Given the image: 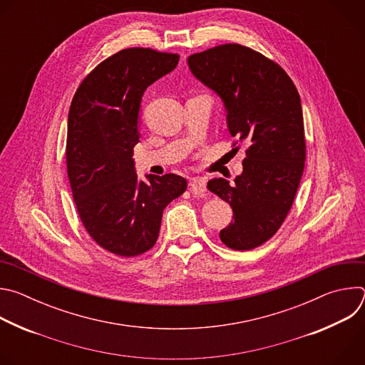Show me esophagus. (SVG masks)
<instances>
[{"label":"esophagus","mask_w":365,"mask_h":365,"mask_svg":"<svg viewBox=\"0 0 365 365\" xmlns=\"http://www.w3.org/2000/svg\"><path fill=\"white\" fill-rule=\"evenodd\" d=\"M190 189L195 193H205L206 192V180L202 178H192L190 179Z\"/></svg>","instance_id":"1"}]
</instances>
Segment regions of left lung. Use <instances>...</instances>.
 <instances>
[{
  "instance_id": "obj_1",
  "label": "left lung",
  "mask_w": 365,
  "mask_h": 365,
  "mask_svg": "<svg viewBox=\"0 0 365 365\" xmlns=\"http://www.w3.org/2000/svg\"><path fill=\"white\" fill-rule=\"evenodd\" d=\"M187 65L222 99L235 144L247 145L242 173L232 183L211 179L207 189L234 212L221 241L232 250H252L277 232L302 179L306 143L299 92L277 63L237 43L195 53Z\"/></svg>"
}]
</instances>
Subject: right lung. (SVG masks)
<instances>
[{
    "label": "right lung",
    "instance_id": "obj_1",
    "mask_svg": "<svg viewBox=\"0 0 365 365\" xmlns=\"http://www.w3.org/2000/svg\"><path fill=\"white\" fill-rule=\"evenodd\" d=\"M179 63V55L124 48L79 85L69 110L66 165L76 210L92 240L134 257L158 241L165 207L187 187L173 173L137 178L133 148L144 91Z\"/></svg>",
    "mask_w": 365,
    "mask_h": 365
}]
</instances>
